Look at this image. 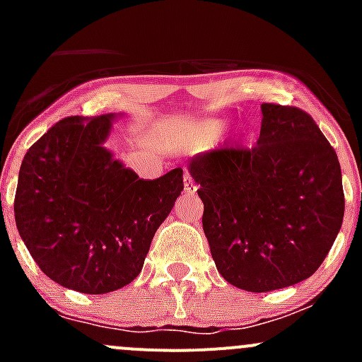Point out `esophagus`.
Wrapping results in <instances>:
<instances>
[{"mask_svg": "<svg viewBox=\"0 0 362 362\" xmlns=\"http://www.w3.org/2000/svg\"><path fill=\"white\" fill-rule=\"evenodd\" d=\"M184 191L189 192V194H194L196 191H198V187H196L194 180H192L189 175H184Z\"/></svg>", "mask_w": 362, "mask_h": 362, "instance_id": "esophagus-1", "label": "esophagus"}]
</instances>
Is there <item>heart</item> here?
I'll use <instances>...</instances> for the list:
<instances>
[{"label":"heart","instance_id":"b5f03b06","mask_svg":"<svg viewBox=\"0 0 362 362\" xmlns=\"http://www.w3.org/2000/svg\"><path fill=\"white\" fill-rule=\"evenodd\" d=\"M204 131H206L208 134H217L222 131V122H218V120H210V122L204 124Z\"/></svg>","mask_w":362,"mask_h":362}]
</instances>
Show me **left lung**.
I'll list each match as a JSON object with an SVG mask.
<instances>
[{
  "instance_id": "8db88e82",
  "label": "left lung",
  "mask_w": 362,
  "mask_h": 362,
  "mask_svg": "<svg viewBox=\"0 0 362 362\" xmlns=\"http://www.w3.org/2000/svg\"><path fill=\"white\" fill-rule=\"evenodd\" d=\"M257 145L189 160L218 273L249 293L303 282L333 247L345 211L338 156L315 120L262 103Z\"/></svg>"
}]
</instances>
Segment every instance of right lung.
<instances>
[{"instance_id": "add662e5", "label": "right lung", "mask_w": 362, "mask_h": 362, "mask_svg": "<svg viewBox=\"0 0 362 362\" xmlns=\"http://www.w3.org/2000/svg\"><path fill=\"white\" fill-rule=\"evenodd\" d=\"M113 113L66 117L25 152L16 224L43 273L66 289L105 294L133 282L184 191L182 168L138 178L103 147Z\"/></svg>"}]
</instances>
